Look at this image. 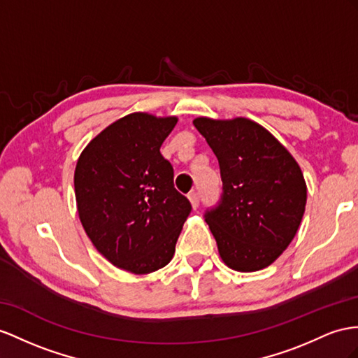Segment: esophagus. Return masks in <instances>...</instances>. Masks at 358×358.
Segmentation results:
<instances>
[{
  "instance_id": "34e87169",
  "label": "esophagus",
  "mask_w": 358,
  "mask_h": 358,
  "mask_svg": "<svg viewBox=\"0 0 358 358\" xmlns=\"http://www.w3.org/2000/svg\"><path fill=\"white\" fill-rule=\"evenodd\" d=\"M187 198H189V201H190L192 207H194V208H198V206H199V195L196 194V192H190Z\"/></svg>"
}]
</instances>
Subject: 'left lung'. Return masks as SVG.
<instances>
[{
  "instance_id": "left-lung-1",
  "label": "left lung",
  "mask_w": 358,
  "mask_h": 358,
  "mask_svg": "<svg viewBox=\"0 0 358 358\" xmlns=\"http://www.w3.org/2000/svg\"><path fill=\"white\" fill-rule=\"evenodd\" d=\"M221 168L224 195L206 213L222 262L255 272L277 260L306 212L307 185L298 162L277 137L248 117L194 119Z\"/></svg>"
}]
</instances>
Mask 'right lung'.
I'll list each match as a JSON object with an SVG mask.
<instances>
[{"instance_id": "add662e5", "label": "right lung", "mask_w": 358, "mask_h": 358, "mask_svg": "<svg viewBox=\"0 0 358 358\" xmlns=\"http://www.w3.org/2000/svg\"><path fill=\"white\" fill-rule=\"evenodd\" d=\"M177 121L146 112L127 115L86 145L76 166L77 210L87 237L113 266L136 275L172 260L192 210L160 154Z\"/></svg>"}]
</instances>
